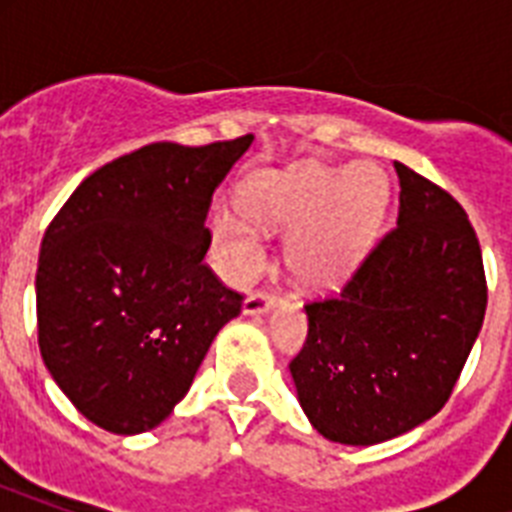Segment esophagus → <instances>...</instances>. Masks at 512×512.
<instances>
[{"mask_svg":"<svg viewBox=\"0 0 512 512\" xmlns=\"http://www.w3.org/2000/svg\"><path fill=\"white\" fill-rule=\"evenodd\" d=\"M279 303V297L268 295V292H255L244 300V313L247 316H260V313H268L273 305Z\"/></svg>","mask_w":512,"mask_h":512,"instance_id":"34e87169","label":"esophagus"}]
</instances>
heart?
<instances>
[{
    "instance_id": "heart-1",
    "label": "heart",
    "mask_w": 512,
    "mask_h": 512,
    "mask_svg": "<svg viewBox=\"0 0 512 512\" xmlns=\"http://www.w3.org/2000/svg\"><path fill=\"white\" fill-rule=\"evenodd\" d=\"M388 201V175L377 164L300 167L252 177L244 188L250 212L217 204L209 225L231 276H249L263 263V225L297 228L289 239V268L305 287L332 289L364 260Z\"/></svg>"
}]
</instances>
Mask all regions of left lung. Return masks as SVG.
I'll return each mask as SVG.
<instances>
[{
    "instance_id": "obj_1",
    "label": "left lung",
    "mask_w": 512,
    "mask_h": 512,
    "mask_svg": "<svg viewBox=\"0 0 512 512\" xmlns=\"http://www.w3.org/2000/svg\"><path fill=\"white\" fill-rule=\"evenodd\" d=\"M398 220L340 295L305 305L289 372L308 420L337 444L372 446L441 412L486 313L478 236L460 201L396 162Z\"/></svg>"
}]
</instances>
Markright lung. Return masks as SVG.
I'll list each match as a JSON object with an SVG mask.
<instances>
[{
  "label": "right lung",
  "mask_w": 512,
  "mask_h": 512,
  "mask_svg": "<svg viewBox=\"0 0 512 512\" xmlns=\"http://www.w3.org/2000/svg\"><path fill=\"white\" fill-rule=\"evenodd\" d=\"M252 135L151 143L84 177L44 231L36 327L44 366L98 428H156L188 393L244 297L204 263L212 193Z\"/></svg>",
  "instance_id": "right-lung-1"
}]
</instances>
